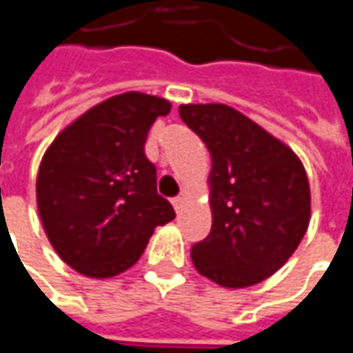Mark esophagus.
I'll list each match as a JSON object with an SVG mask.
<instances>
[{"instance_id":"34e87169","label":"esophagus","mask_w":353,"mask_h":353,"mask_svg":"<svg viewBox=\"0 0 353 353\" xmlns=\"http://www.w3.org/2000/svg\"><path fill=\"white\" fill-rule=\"evenodd\" d=\"M172 204H174V208H176V212H179L181 208H183V204H185V198L183 196H177L172 200Z\"/></svg>"}]
</instances>
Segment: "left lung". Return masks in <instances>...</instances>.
I'll return each instance as SVG.
<instances>
[{
  "instance_id": "1",
  "label": "left lung",
  "mask_w": 353,
  "mask_h": 353,
  "mask_svg": "<svg viewBox=\"0 0 353 353\" xmlns=\"http://www.w3.org/2000/svg\"><path fill=\"white\" fill-rule=\"evenodd\" d=\"M181 120L210 153V235L192 247L194 268L223 288L276 274L311 221V185L299 155L227 104H181Z\"/></svg>"
}]
</instances>
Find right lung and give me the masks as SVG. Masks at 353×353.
<instances>
[{"label": "right lung", "instance_id": "obj_1", "mask_svg": "<svg viewBox=\"0 0 353 353\" xmlns=\"http://www.w3.org/2000/svg\"><path fill=\"white\" fill-rule=\"evenodd\" d=\"M170 110L165 98L124 92L83 112L44 151L36 176L40 223L75 272L96 280L126 272L155 227L176 219L145 157L149 128Z\"/></svg>", "mask_w": 353, "mask_h": 353}]
</instances>
